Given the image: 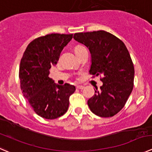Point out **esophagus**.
Masks as SVG:
<instances>
[{
  "label": "esophagus",
  "mask_w": 152,
  "mask_h": 152,
  "mask_svg": "<svg viewBox=\"0 0 152 152\" xmlns=\"http://www.w3.org/2000/svg\"><path fill=\"white\" fill-rule=\"evenodd\" d=\"M84 88H85V87H84L83 86H77V88H78V89H83Z\"/></svg>",
  "instance_id": "esophagus-1"
}]
</instances>
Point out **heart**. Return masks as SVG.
I'll list each match as a JSON object with an SVG mask.
<instances>
[{
  "mask_svg": "<svg viewBox=\"0 0 152 152\" xmlns=\"http://www.w3.org/2000/svg\"><path fill=\"white\" fill-rule=\"evenodd\" d=\"M83 49H85V48L83 46H81V45H77V46H76L75 47V52L76 54H77L78 52H80Z\"/></svg>",
  "mask_w": 152,
  "mask_h": 152,
  "instance_id": "b5f03b06",
  "label": "heart"
}]
</instances>
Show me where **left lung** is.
Masks as SVG:
<instances>
[{
  "label": "left lung",
  "mask_w": 152,
  "mask_h": 152,
  "mask_svg": "<svg viewBox=\"0 0 152 152\" xmlns=\"http://www.w3.org/2000/svg\"><path fill=\"white\" fill-rule=\"evenodd\" d=\"M74 39L88 48L91 56L89 73L100 75L103 86L96 87L88 99L90 110L102 118H110L125 106L134 86V68L124 42L111 33L100 30L75 33Z\"/></svg>",
  "instance_id": "1"
}]
</instances>
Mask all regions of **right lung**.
I'll use <instances>...</instances> for the list:
<instances>
[{"instance_id":"right-lung-1","label":"right lung","mask_w":152,"mask_h":152,"mask_svg":"<svg viewBox=\"0 0 152 152\" xmlns=\"http://www.w3.org/2000/svg\"><path fill=\"white\" fill-rule=\"evenodd\" d=\"M73 34H49L33 40L27 46L19 69L20 89L37 115L45 119L60 118L67 112L74 86L56 85L49 77L64 46Z\"/></svg>"}]
</instances>
